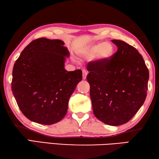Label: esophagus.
I'll return each instance as SVG.
<instances>
[{"mask_svg": "<svg viewBox=\"0 0 159 159\" xmlns=\"http://www.w3.org/2000/svg\"><path fill=\"white\" fill-rule=\"evenodd\" d=\"M83 79L85 80L86 79V77H87V75H88V72L87 71H85V70H83Z\"/></svg>", "mask_w": 159, "mask_h": 159, "instance_id": "1", "label": "esophagus"}]
</instances>
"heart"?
<instances>
[{
  "mask_svg": "<svg viewBox=\"0 0 159 159\" xmlns=\"http://www.w3.org/2000/svg\"><path fill=\"white\" fill-rule=\"evenodd\" d=\"M114 48L108 42H101L91 45L85 50L84 56L88 58H96L101 62L108 61L113 56Z\"/></svg>",
  "mask_w": 159,
  "mask_h": 159,
  "instance_id": "heart-1",
  "label": "heart"
}]
</instances>
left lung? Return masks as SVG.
I'll use <instances>...</instances> for the list:
<instances>
[{"instance_id": "obj_1", "label": "left lung", "mask_w": 159, "mask_h": 159, "mask_svg": "<svg viewBox=\"0 0 159 159\" xmlns=\"http://www.w3.org/2000/svg\"><path fill=\"white\" fill-rule=\"evenodd\" d=\"M111 41L117 52L104 62L88 63L87 80L95 117L117 126L128 122L144 104L149 74L135 48L119 40Z\"/></svg>"}]
</instances>
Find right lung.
<instances>
[{
	"label": "right lung",
	"instance_id": "1",
	"mask_svg": "<svg viewBox=\"0 0 159 159\" xmlns=\"http://www.w3.org/2000/svg\"><path fill=\"white\" fill-rule=\"evenodd\" d=\"M64 43L41 38L31 42L16 60L12 91L19 108L31 121L52 125L62 119L70 97L82 80L81 70L67 71Z\"/></svg>",
	"mask_w": 159,
	"mask_h": 159
}]
</instances>
